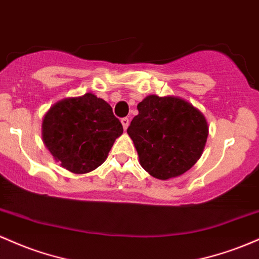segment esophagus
Segmentation results:
<instances>
[{
	"instance_id": "obj_1",
	"label": "esophagus",
	"mask_w": 259,
	"mask_h": 259,
	"mask_svg": "<svg viewBox=\"0 0 259 259\" xmlns=\"http://www.w3.org/2000/svg\"><path fill=\"white\" fill-rule=\"evenodd\" d=\"M121 123H122V126H123V128H124V130H127V127H128V124H130V120H128V117H123V118H121Z\"/></svg>"
}]
</instances>
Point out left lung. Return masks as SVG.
<instances>
[{"label":"left lung","mask_w":259,"mask_h":259,"mask_svg":"<svg viewBox=\"0 0 259 259\" xmlns=\"http://www.w3.org/2000/svg\"><path fill=\"white\" fill-rule=\"evenodd\" d=\"M127 128L145 171L159 180L185 174L196 164L208 137L202 112L179 98L149 95L138 104Z\"/></svg>","instance_id":"obj_1"}]
</instances>
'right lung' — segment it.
<instances>
[{"label": "right lung", "mask_w": 259, "mask_h": 259, "mask_svg": "<svg viewBox=\"0 0 259 259\" xmlns=\"http://www.w3.org/2000/svg\"><path fill=\"white\" fill-rule=\"evenodd\" d=\"M122 132L111 106L92 93L59 101L42 122L46 148L61 166L74 174L100 166Z\"/></svg>", "instance_id": "add662e5"}]
</instances>
